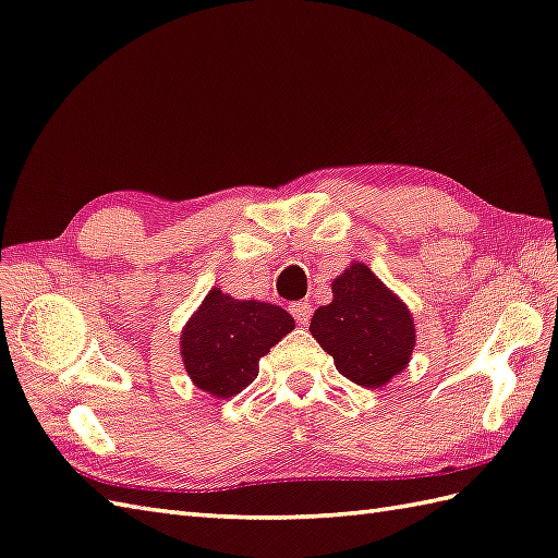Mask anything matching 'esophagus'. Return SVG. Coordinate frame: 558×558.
I'll use <instances>...</instances> for the list:
<instances>
[{
    "instance_id": "1",
    "label": "esophagus",
    "mask_w": 558,
    "mask_h": 558,
    "mask_svg": "<svg viewBox=\"0 0 558 558\" xmlns=\"http://www.w3.org/2000/svg\"><path fill=\"white\" fill-rule=\"evenodd\" d=\"M291 315L295 317L298 324L305 326L310 322V317H312V305L310 303H293L291 305Z\"/></svg>"
}]
</instances>
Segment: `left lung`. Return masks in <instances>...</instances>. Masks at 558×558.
I'll return each mask as SVG.
<instances>
[{
  "instance_id": "8db88e82",
  "label": "left lung",
  "mask_w": 558,
  "mask_h": 558,
  "mask_svg": "<svg viewBox=\"0 0 558 558\" xmlns=\"http://www.w3.org/2000/svg\"><path fill=\"white\" fill-rule=\"evenodd\" d=\"M333 301L315 310L310 333L352 384L381 388L412 360L414 317L364 263H350L331 281Z\"/></svg>"
}]
</instances>
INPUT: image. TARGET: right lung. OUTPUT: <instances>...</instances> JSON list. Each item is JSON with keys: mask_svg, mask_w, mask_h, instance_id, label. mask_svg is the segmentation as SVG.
Segmentation results:
<instances>
[{"mask_svg": "<svg viewBox=\"0 0 558 558\" xmlns=\"http://www.w3.org/2000/svg\"><path fill=\"white\" fill-rule=\"evenodd\" d=\"M293 317L279 305L236 301L210 289L180 333L184 369L213 398H234L253 384L260 357L293 331Z\"/></svg>", "mask_w": 558, "mask_h": 558, "instance_id": "1", "label": "right lung"}]
</instances>
